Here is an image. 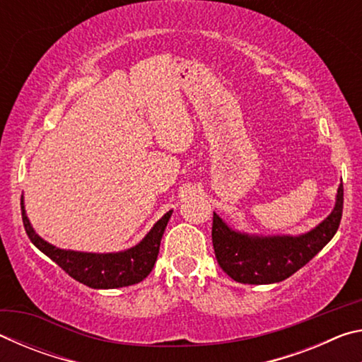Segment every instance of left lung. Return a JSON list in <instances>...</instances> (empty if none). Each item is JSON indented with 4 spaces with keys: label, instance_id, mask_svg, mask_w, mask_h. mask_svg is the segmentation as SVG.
<instances>
[{
    "label": "left lung",
    "instance_id": "left-lung-1",
    "mask_svg": "<svg viewBox=\"0 0 362 362\" xmlns=\"http://www.w3.org/2000/svg\"><path fill=\"white\" fill-rule=\"evenodd\" d=\"M343 211L340 183L332 212L315 228L298 236L249 235L233 230L216 212L212 244L220 268L243 284H273L284 281L306 265L339 230Z\"/></svg>",
    "mask_w": 362,
    "mask_h": 362
}]
</instances>
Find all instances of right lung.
Segmentation results:
<instances>
[{"mask_svg":"<svg viewBox=\"0 0 362 362\" xmlns=\"http://www.w3.org/2000/svg\"><path fill=\"white\" fill-rule=\"evenodd\" d=\"M170 216L173 211L164 214L146 233L144 240L129 249L107 254L79 252V250L56 247L42 240L30 223L22 196V220L30 241L73 279L93 289H116V287L132 286L148 276L158 259L159 244Z\"/></svg>","mask_w":362,"mask_h":362,"instance_id":"add662e5","label":"right lung"}]
</instances>
